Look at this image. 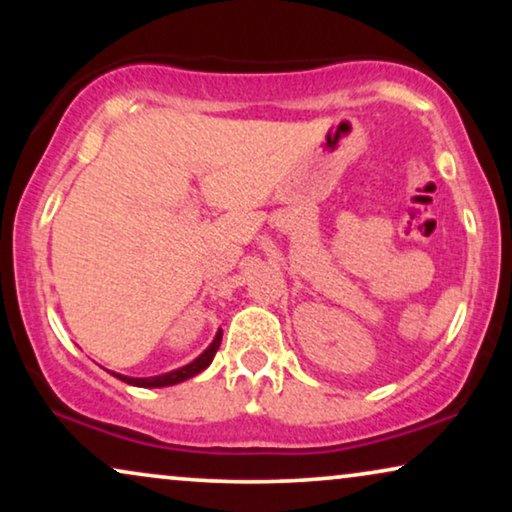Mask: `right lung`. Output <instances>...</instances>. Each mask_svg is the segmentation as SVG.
<instances>
[{
	"mask_svg": "<svg viewBox=\"0 0 512 512\" xmlns=\"http://www.w3.org/2000/svg\"><path fill=\"white\" fill-rule=\"evenodd\" d=\"M219 345H221V331L216 333L212 345H209L205 352L198 356V359H195L193 363H188V366H184V368L172 370V373H167V375H158V377H125V375H116V373H111V375H116L118 380H123L128 384H135V387H170V384L184 382V380H188V377L202 373V370H205L209 363H212Z\"/></svg>",
	"mask_w": 512,
	"mask_h": 512,
	"instance_id": "obj_1",
	"label": "right lung"
}]
</instances>
